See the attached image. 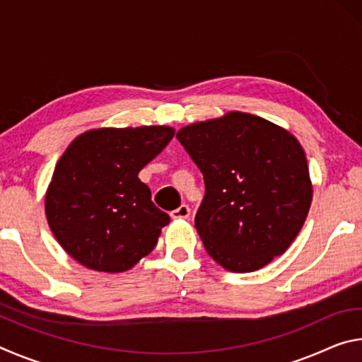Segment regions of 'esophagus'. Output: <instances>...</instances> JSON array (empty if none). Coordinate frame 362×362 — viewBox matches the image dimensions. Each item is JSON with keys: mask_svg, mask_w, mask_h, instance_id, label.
Segmentation results:
<instances>
[{"mask_svg": "<svg viewBox=\"0 0 362 362\" xmlns=\"http://www.w3.org/2000/svg\"><path fill=\"white\" fill-rule=\"evenodd\" d=\"M170 217L173 218H188L189 217V207L187 204H182L177 207L173 212H170Z\"/></svg>", "mask_w": 362, "mask_h": 362, "instance_id": "1", "label": "esophagus"}]
</instances>
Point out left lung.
Here are the masks:
<instances>
[{
    "label": "left lung",
    "instance_id": "1",
    "mask_svg": "<svg viewBox=\"0 0 362 362\" xmlns=\"http://www.w3.org/2000/svg\"><path fill=\"white\" fill-rule=\"evenodd\" d=\"M177 139L204 177L194 226L207 254L235 273L255 272L284 254L313 198L298 140L241 112L182 127Z\"/></svg>",
    "mask_w": 362,
    "mask_h": 362
}]
</instances>
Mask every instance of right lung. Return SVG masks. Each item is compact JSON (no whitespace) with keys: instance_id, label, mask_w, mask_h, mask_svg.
Wrapping results in <instances>:
<instances>
[{"instance_id":"right-lung-1","label":"right lung","mask_w":362,"mask_h":362,"mask_svg":"<svg viewBox=\"0 0 362 362\" xmlns=\"http://www.w3.org/2000/svg\"><path fill=\"white\" fill-rule=\"evenodd\" d=\"M174 137L168 126L102 127L78 136L60 156L46 192L49 228L86 268L131 269L155 249L166 212L139 173Z\"/></svg>"}]
</instances>
